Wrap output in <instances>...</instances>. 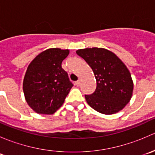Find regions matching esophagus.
<instances>
[{
  "mask_svg": "<svg viewBox=\"0 0 155 155\" xmlns=\"http://www.w3.org/2000/svg\"><path fill=\"white\" fill-rule=\"evenodd\" d=\"M80 80H78V81H76V82H75V85H76V86H79V85H80Z\"/></svg>",
  "mask_w": 155,
  "mask_h": 155,
  "instance_id": "34e87169",
  "label": "esophagus"
}]
</instances>
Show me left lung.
I'll return each instance as SVG.
<instances>
[{
	"instance_id": "obj_1",
	"label": "left lung",
	"mask_w": 155,
	"mask_h": 155,
	"mask_svg": "<svg viewBox=\"0 0 155 155\" xmlns=\"http://www.w3.org/2000/svg\"><path fill=\"white\" fill-rule=\"evenodd\" d=\"M76 54L91 67L97 81L94 92L85 95L88 105L105 115L121 110L129 103L134 88L131 75L124 64L105 48L79 49Z\"/></svg>"
}]
</instances>
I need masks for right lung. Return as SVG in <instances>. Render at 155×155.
I'll use <instances>...</instances> for the list:
<instances>
[{"instance_id": "right-lung-1", "label": "right lung", "mask_w": 155, "mask_h": 155, "mask_svg": "<svg viewBox=\"0 0 155 155\" xmlns=\"http://www.w3.org/2000/svg\"><path fill=\"white\" fill-rule=\"evenodd\" d=\"M69 50L49 48L30 64L23 82L25 100L33 110L51 115L62 106L73 84L61 64Z\"/></svg>"}]
</instances>
